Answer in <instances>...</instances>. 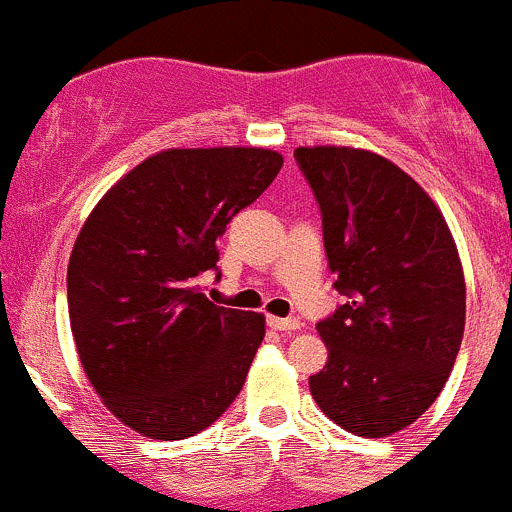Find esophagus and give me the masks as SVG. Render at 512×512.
Wrapping results in <instances>:
<instances>
[{
    "label": "esophagus",
    "mask_w": 512,
    "mask_h": 512,
    "mask_svg": "<svg viewBox=\"0 0 512 512\" xmlns=\"http://www.w3.org/2000/svg\"><path fill=\"white\" fill-rule=\"evenodd\" d=\"M268 326H271L273 331H298V328H301V321H298V318L268 316Z\"/></svg>",
    "instance_id": "obj_1"
}]
</instances>
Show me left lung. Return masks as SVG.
I'll return each instance as SVG.
<instances>
[{
  "label": "left lung",
  "instance_id": "obj_1",
  "mask_svg": "<svg viewBox=\"0 0 512 512\" xmlns=\"http://www.w3.org/2000/svg\"><path fill=\"white\" fill-rule=\"evenodd\" d=\"M318 201L346 301L316 323L328 363L308 378L321 411L363 438L411 426L443 391L465 326L458 249L433 199L393 161L348 146L293 151Z\"/></svg>",
  "mask_w": 512,
  "mask_h": 512
}]
</instances>
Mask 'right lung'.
Wrapping results in <instances>:
<instances>
[{"label": "right lung", "instance_id": "right-lung-1", "mask_svg": "<svg viewBox=\"0 0 512 512\" xmlns=\"http://www.w3.org/2000/svg\"><path fill=\"white\" fill-rule=\"evenodd\" d=\"M268 149H169L94 206L67 271L86 378L124 426L156 440L209 428L236 401L266 333L261 313L216 306L196 286L219 266L226 224L271 186Z\"/></svg>", "mask_w": 512, "mask_h": 512}]
</instances>
